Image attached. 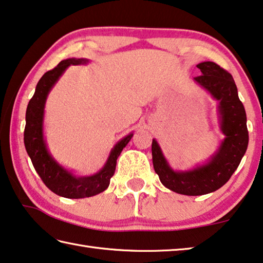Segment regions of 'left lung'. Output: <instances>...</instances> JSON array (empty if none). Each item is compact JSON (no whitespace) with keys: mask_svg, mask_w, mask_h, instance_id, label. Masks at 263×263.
I'll return each mask as SVG.
<instances>
[{"mask_svg":"<svg viewBox=\"0 0 263 263\" xmlns=\"http://www.w3.org/2000/svg\"><path fill=\"white\" fill-rule=\"evenodd\" d=\"M202 75L195 82L218 101V119L224 139L203 164L188 171H174L164 158L158 141H152L154 171L166 188L177 194L199 196L213 193L230 180L248 146L247 118L234 80L228 70L212 61L197 65Z\"/></svg>","mask_w":263,"mask_h":263,"instance_id":"left-lung-1","label":"left lung"}]
</instances>
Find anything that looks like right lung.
Masks as SVG:
<instances>
[{
  "label": "right lung",
  "mask_w": 263,
  "mask_h": 263,
  "mask_svg": "<svg viewBox=\"0 0 263 263\" xmlns=\"http://www.w3.org/2000/svg\"><path fill=\"white\" fill-rule=\"evenodd\" d=\"M88 59H69L60 61L52 70L43 75L35 87L34 95L30 100L25 115L24 145L33 167L44 183L53 193L66 198L91 197L104 191L110 184V179L115 174L116 163L123 148L131 140L133 133L124 137L114 146L104 166L96 174L77 176L52 157L44 137V114L47 96L65 70L70 65H86Z\"/></svg>",
  "instance_id": "obj_1"
}]
</instances>
